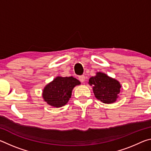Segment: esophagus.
<instances>
[{
    "label": "esophagus",
    "mask_w": 151,
    "mask_h": 151,
    "mask_svg": "<svg viewBox=\"0 0 151 151\" xmlns=\"http://www.w3.org/2000/svg\"><path fill=\"white\" fill-rule=\"evenodd\" d=\"M78 79L80 80L81 82H82V83H84L86 80V77L85 75H81V76H79Z\"/></svg>",
    "instance_id": "1"
}]
</instances>
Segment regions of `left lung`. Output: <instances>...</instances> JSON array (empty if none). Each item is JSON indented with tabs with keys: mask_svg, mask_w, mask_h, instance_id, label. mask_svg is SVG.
Returning a JSON list of instances; mask_svg holds the SVG:
<instances>
[{
	"mask_svg": "<svg viewBox=\"0 0 151 151\" xmlns=\"http://www.w3.org/2000/svg\"><path fill=\"white\" fill-rule=\"evenodd\" d=\"M89 85L93 86L94 96L98 100L105 104L116 102L121 91V85L119 81L101 72L89 79Z\"/></svg>",
	"mask_w": 151,
	"mask_h": 151,
	"instance_id": "left-lung-1",
	"label": "left lung"
}]
</instances>
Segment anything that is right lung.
Masks as SVG:
<instances>
[{"mask_svg": "<svg viewBox=\"0 0 151 151\" xmlns=\"http://www.w3.org/2000/svg\"><path fill=\"white\" fill-rule=\"evenodd\" d=\"M79 85L81 82L73 76H58L45 86L42 93L43 100L48 105L60 108L68 103L73 88Z\"/></svg>", "mask_w": 151, "mask_h": 151, "instance_id": "1", "label": "right lung"}]
</instances>
